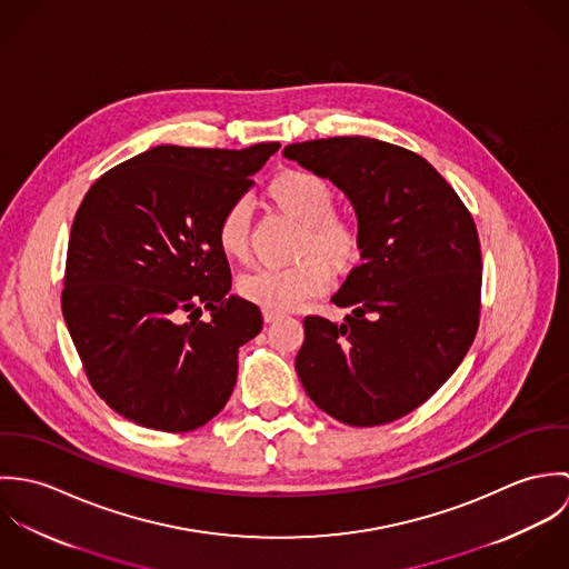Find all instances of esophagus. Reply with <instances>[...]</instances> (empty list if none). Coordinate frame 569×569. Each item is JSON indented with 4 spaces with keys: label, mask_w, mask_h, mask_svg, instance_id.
<instances>
[{
    "label": "esophagus",
    "mask_w": 569,
    "mask_h": 569,
    "mask_svg": "<svg viewBox=\"0 0 569 569\" xmlns=\"http://www.w3.org/2000/svg\"><path fill=\"white\" fill-rule=\"evenodd\" d=\"M282 318V313H278V311H262V320L267 322V325H271V322H276V320H280Z\"/></svg>",
    "instance_id": "obj_1"
}]
</instances>
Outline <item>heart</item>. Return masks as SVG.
I'll list each match as a JSON object with an SVG mask.
<instances>
[{
    "label": "heart",
    "instance_id": "1",
    "mask_svg": "<svg viewBox=\"0 0 569 569\" xmlns=\"http://www.w3.org/2000/svg\"><path fill=\"white\" fill-rule=\"evenodd\" d=\"M273 206L298 221L293 249L298 262L278 269H256L241 276L239 293L264 311H289L325 293L332 273H350L363 258L361 223L335 210V190L322 174L287 168L267 183ZM217 244L230 260L249 258V203L232 201L217 221Z\"/></svg>",
    "mask_w": 569,
    "mask_h": 569
}]
</instances>
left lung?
I'll return each instance as SVG.
<instances>
[{"mask_svg":"<svg viewBox=\"0 0 569 569\" xmlns=\"http://www.w3.org/2000/svg\"><path fill=\"white\" fill-rule=\"evenodd\" d=\"M346 192L366 249L332 296L343 322L305 318L298 377L311 401L352 425L422 406L462 363L480 326L476 221L447 179L403 147L346 136L284 147Z\"/></svg>","mask_w":569,"mask_h":569,"instance_id":"obj_1","label":"left lung"}]
</instances>
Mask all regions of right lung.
<instances>
[{"label": "right lung", "mask_w": 569, "mask_h": 569, "mask_svg": "<svg viewBox=\"0 0 569 569\" xmlns=\"http://www.w3.org/2000/svg\"><path fill=\"white\" fill-rule=\"evenodd\" d=\"M278 149L163 144L87 190L61 307L91 388L120 416L183 433L228 403L239 348L260 332L262 316L228 296L232 271L217 221ZM203 308L210 321L200 320Z\"/></svg>", "instance_id": "add662e5"}]
</instances>
